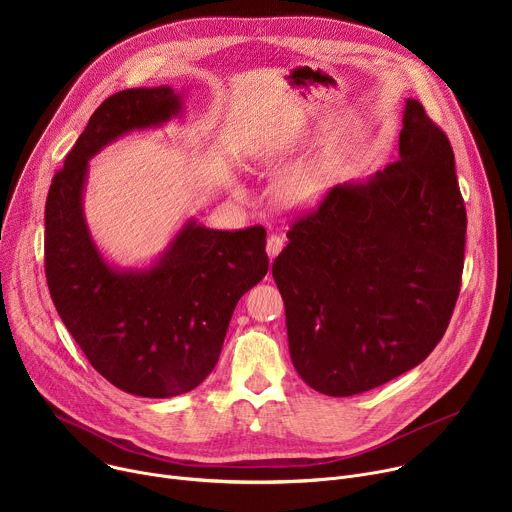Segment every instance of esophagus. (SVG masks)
<instances>
[{"mask_svg": "<svg viewBox=\"0 0 512 512\" xmlns=\"http://www.w3.org/2000/svg\"><path fill=\"white\" fill-rule=\"evenodd\" d=\"M281 249H283V237H279V235H269L267 245H265V251H267L269 259H275Z\"/></svg>", "mask_w": 512, "mask_h": 512, "instance_id": "34e87169", "label": "esophagus"}]
</instances>
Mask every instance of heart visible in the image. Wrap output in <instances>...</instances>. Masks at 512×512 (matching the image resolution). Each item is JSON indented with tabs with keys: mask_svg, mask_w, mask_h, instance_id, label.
<instances>
[{
	"mask_svg": "<svg viewBox=\"0 0 512 512\" xmlns=\"http://www.w3.org/2000/svg\"><path fill=\"white\" fill-rule=\"evenodd\" d=\"M330 172L324 162H302L291 166L277 184V194L289 208H310L318 204L328 188ZM235 196H245L241 186L233 188Z\"/></svg>",
	"mask_w": 512,
	"mask_h": 512,
	"instance_id": "heart-1",
	"label": "heart"
}]
</instances>
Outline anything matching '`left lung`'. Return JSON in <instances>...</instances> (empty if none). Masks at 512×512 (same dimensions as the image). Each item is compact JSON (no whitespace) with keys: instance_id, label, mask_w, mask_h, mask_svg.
<instances>
[{"instance_id":"1","label":"left lung","mask_w":512,"mask_h":512,"mask_svg":"<svg viewBox=\"0 0 512 512\" xmlns=\"http://www.w3.org/2000/svg\"><path fill=\"white\" fill-rule=\"evenodd\" d=\"M273 261L289 356L314 391L350 397L442 340L462 281L466 208L452 145L405 101L399 160L334 186Z\"/></svg>"}]
</instances>
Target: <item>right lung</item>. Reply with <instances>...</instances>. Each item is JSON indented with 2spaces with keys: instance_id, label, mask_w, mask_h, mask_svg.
Listing matches in <instances>:
<instances>
[{
  "instance_id": "add662e5",
  "label": "right lung",
  "mask_w": 512,
  "mask_h": 512,
  "mask_svg": "<svg viewBox=\"0 0 512 512\" xmlns=\"http://www.w3.org/2000/svg\"><path fill=\"white\" fill-rule=\"evenodd\" d=\"M184 115L168 85L105 99L48 190L44 259L52 302L93 369L150 399L192 391L221 356L231 316L267 269L265 229L214 231L196 218L150 263L121 267L97 247L85 218L89 160L109 143Z\"/></svg>"
}]
</instances>
